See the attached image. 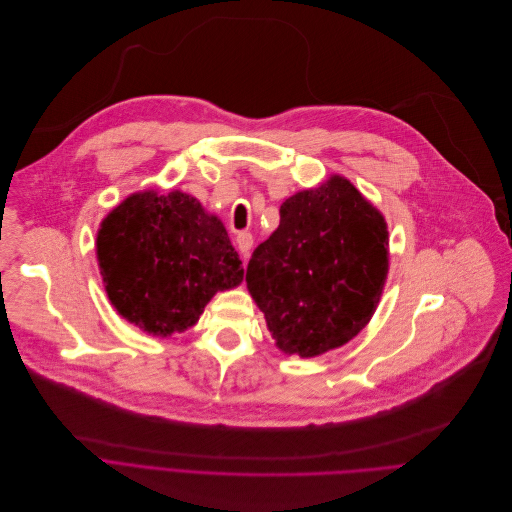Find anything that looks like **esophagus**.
I'll use <instances>...</instances> for the list:
<instances>
[{
  "label": "esophagus",
  "instance_id": "esophagus-1",
  "mask_svg": "<svg viewBox=\"0 0 512 512\" xmlns=\"http://www.w3.org/2000/svg\"><path fill=\"white\" fill-rule=\"evenodd\" d=\"M235 243H237V248H239L241 256L248 258L250 252H252V246H254V237H252L250 233H246V231H241V233H237Z\"/></svg>",
  "mask_w": 512,
  "mask_h": 512
}]
</instances>
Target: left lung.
<instances>
[{
  "label": "left lung",
  "instance_id": "8db88e82",
  "mask_svg": "<svg viewBox=\"0 0 512 512\" xmlns=\"http://www.w3.org/2000/svg\"><path fill=\"white\" fill-rule=\"evenodd\" d=\"M246 283L275 346L300 358L348 344L375 314L387 271L385 216L342 175L281 204Z\"/></svg>",
  "mask_w": 512,
  "mask_h": 512
}]
</instances>
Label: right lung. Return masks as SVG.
<instances>
[{"mask_svg": "<svg viewBox=\"0 0 512 512\" xmlns=\"http://www.w3.org/2000/svg\"><path fill=\"white\" fill-rule=\"evenodd\" d=\"M95 250L116 312L156 337L187 331L218 291L243 281L221 218L181 189L131 193L106 214Z\"/></svg>", "mask_w": 512, "mask_h": 512, "instance_id": "1", "label": "right lung"}]
</instances>
